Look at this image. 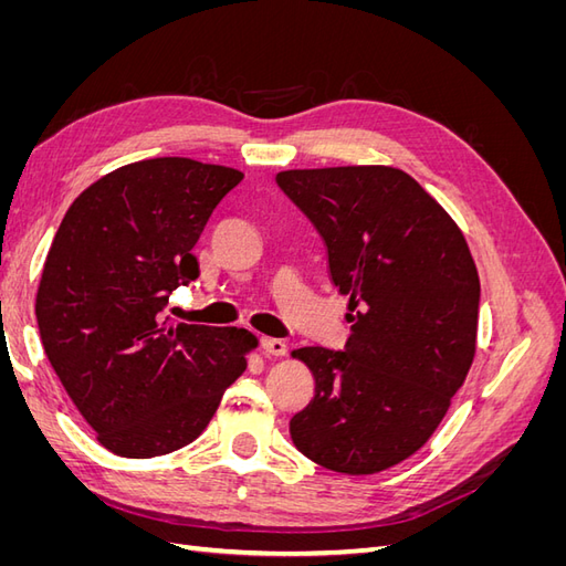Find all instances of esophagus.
I'll return each instance as SVG.
<instances>
[{"label":"esophagus","mask_w":566,"mask_h":566,"mask_svg":"<svg viewBox=\"0 0 566 566\" xmlns=\"http://www.w3.org/2000/svg\"><path fill=\"white\" fill-rule=\"evenodd\" d=\"M260 347L269 356H285V342L279 337H262Z\"/></svg>","instance_id":"34e87169"}]
</instances>
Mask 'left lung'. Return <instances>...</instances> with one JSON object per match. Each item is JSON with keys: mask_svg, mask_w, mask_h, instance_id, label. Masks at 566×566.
I'll return each instance as SVG.
<instances>
[{"mask_svg": "<svg viewBox=\"0 0 566 566\" xmlns=\"http://www.w3.org/2000/svg\"><path fill=\"white\" fill-rule=\"evenodd\" d=\"M276 184L321 233L352 323L345 349L293 352L316 389L290 437L328 470H387L432 437L472 366L479 276L465 235L397 167L287 169Z\"/></svg>", "mask_w": 566, "mask_h": 566, "instance_id": "obj_1", "label": "left lung"}]
</instances>
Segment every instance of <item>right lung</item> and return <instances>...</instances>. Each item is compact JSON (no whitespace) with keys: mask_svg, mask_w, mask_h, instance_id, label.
Returning <instances> with one entry per match:
<instances>
[{"mask_svg":"<svg viewBox=\"0 0 566 566\" xmlns=\"http://www.w3.org/2000/svg\"><path fill=\"white\" fill-rule=\"evenodd\" d=\"M238 169L191 158L132 163L82 191L49 248L38 325L51 368L98 441L153 458L198 439L256 337L165 316L200 276L191 252Z\"/></svg>","mask_w":566,"mask_h":566,"instance_id":"1","label":"right lung"}]
</instances>
